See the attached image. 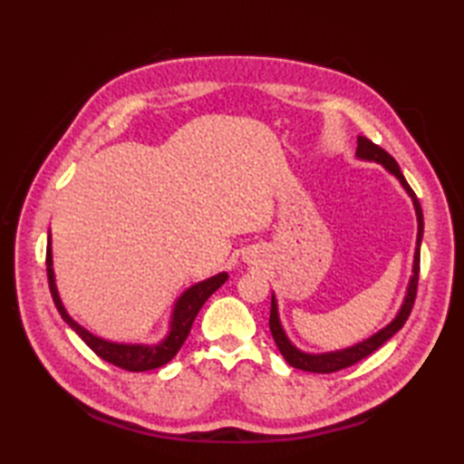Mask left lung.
<instances>
[{"mask_svg":"<svg viewBox=\"0 0 464 464\" xmlns=\"http://www.w3.org/2000/svg\"><path fill=\"white\" fill-rule=\"evenodd\" d=\"M357 157L362 161H374V163H381L384 169H387L391 175H395L399 183L402 185V189H405L411 197L412 205H415V213H417V223H419V233H417V247H415V261H412V275L409 279L407 285V295L405 299H402V304L399 313L395 314V319H392L387 327H382L381 331H377L374 334H371L369 339H364L357 344H353V347L347 349H341V351H329V353H304L301 349L295 347V344L289 341L287 333H285L281 319H279V307H277V299H275V295H271V314H269V327H271V334L275 343H277V347L281 351V354L285 357L291 367L295 369H301V371H309V372H334V371H341V369H347L351 364L359 362L361 359L369 357L371 353L377 351L382 343H387L392 334L397 331L402 329V324L407 323L409 314L412 304H415V297H417V285H419V261H420V241H422V229H425V225H422V209H420V203L417 199L415 191L411 189L405 175L401 173V167L399 163L392 160V157L381 150L379 145H374L372 141H369L367 137L359 135L357 137Z\"/></svg>","mask_w":464,"mask_h":464,"instance_id":"obj_1","label":"left lung"}]
</instances>
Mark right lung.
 I'll list each match as a JSON object with an SVG mask.
<instances>
[{"instance_id": "add662e5", "label": "right lung", "mask_w": 464, "mask_h": 464, "mask_svg": "<svg viewBox=\"0 0 464 464\" xmlns=\"http://www.w3.org/2000/svg\"><path fill=\"white\" fill-rule=\"evenodd\" d=\"M45 265H47V279H49V291H52V297L55 307L62 314V319L72 327L80 337L85 341L87 347H90L95 354L107 362L115 364V367L141 372V371H151L157 367H163L165 362H169L177 351L181 349L185 343L187 334L191 331V324L197 317V313L203 307V303L211 297V295L221 287L227 281L229 275L227 273H217L213 277L205 279L201 283L191 285L189 289H185L179 299L175 301L173 311H171V321H169V333L165 334V339L153 344H140V343H115L107 341L103 337H97V334L90 333L80 323L69 317L65 311L62 297L57 293L55 285V273H53V257H52V233H47V255H45Z\"/></svg>"}]
</instances>
